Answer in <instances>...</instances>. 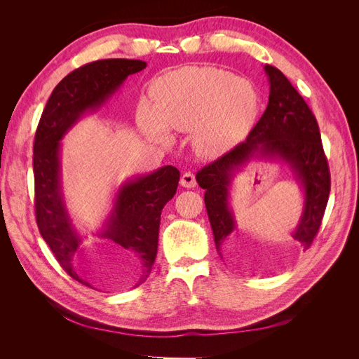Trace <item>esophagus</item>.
Masks as SVG:
<instances>
[{
	"label": "esophagus",
	"mask_w": 359,
	"mask_h": 359,
	"mask_svg": "<svg viewBox=\"0 0 359 359\" xmlns=\"http://www.w3.org/2000/svg\"><path fill=\"white\" fill-rule=\"evenodd\" d=\"M181 186L186 187V189H193L194 186H196V177H194L193 172H184L181 175Z\"/></svg>",
	"instance_id": "esophagus-1"
}]
</instances>
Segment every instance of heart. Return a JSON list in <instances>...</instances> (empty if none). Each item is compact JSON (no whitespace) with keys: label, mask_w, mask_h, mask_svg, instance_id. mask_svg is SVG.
<instances>
[{"label":"heart","mask_w":359,"mask_h":359,"mask_svg":"<svg viewBox=\"0 0 359 359\" xmlns=\"http://www.w3.org/2000/svg\"><path fill=\"white\" fill-rule=\"evenodd\" d=\"M154 106L140 103L137 124L151 140L168 144L172 130L190 132L202 156L235 147L259 114L256 86L215 67H186L168 73L153 86Z\"/></svg>","instance_id":"1"}]
</instances>
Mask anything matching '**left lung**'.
<instances>
[{"instance_id":"8db88e82","label":"left lung","mask_w":359,"mask_h":359,"mask_svg":"<svg viewBox=\"0 0 359 359\" xmlns=\"http://www.w3.org/2000/svg\"><path fill=\"white\" fill-rule=\"evenodd\" d=\"M269 99L264 115L244 142L198 172L196 181L205 190V206L219 255L236 262L240 244L233 235L235 215L231 208L232 180L250 160H278L290 168L304 193L299 222L292 236L309 248L316 236L327 208L331 177L323 153L316 118L286 76L265 66Z\"/></svg>"}]
</instances>
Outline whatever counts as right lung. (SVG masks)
<instances>
[{
  "label": "right lung",
  "mask_w": 359,
  "mask_h": 359,
  "mask_svg": "<svg viewBox=\"0 0 359 359\" xmlns=\"http://www.w3.org/2000/svg\"><path fill=\"white\" fill-rule=\"evenodd\" d=\"M145 67L147 62L140 60L111 58L73 70L52 91L36 132L32 166L39 231L62 269L85 286L91 285L81 268L83 236L64 202L61 139L83 115L99 111L130 74ZM178 181L180 170L173 166L127 180L116 190L112 210L95 233L136 256L140 265L136 286L144 283L154 265L161 210L177 193Z\"/></svg>",
  "instance_id": "1"
}]
</instances>
